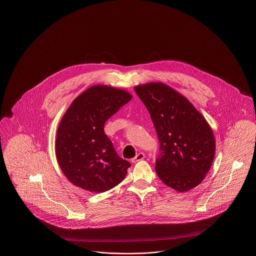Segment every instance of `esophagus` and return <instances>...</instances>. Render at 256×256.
I'll return each mask as SVG.
<instances>
[{
	"label": "esophagus",
	"mask_w": 256,
	"mask_h": 256,
	"mask_svg": "<svg viewBox=\"0 0 256 256\" xmlns=\"http://www.w3.org/2000/svg\"><path fill=\"white\" fill-rule=\"evenodd\" d=\"M144 157H146L144 154H142V152H138V154H136V156L132 159V162H133V163H136L138 161L142 160Z\"/></svg>",
	"instance_id": "obj_1"
}]
</instances>
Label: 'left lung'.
<instances>
[{
	"instance_id": "obj_1",
	"label": "left lung",
	"mask_w": 256,
	"mask_h": 256,
	"mask_svg": "<svg viewBox=\"0 0 256 256\" xmlns=\"http://www.w3.org/2000/svg\"><path fill=\"white\" fill-rule=\"evenodd\" d=\"M159 138L155 170L169 188L188 191L202 182L216 152V140L204 116L170 86L150 82L135 87Z\"/></svg>"
}]
</instances>
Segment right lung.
Instances as JSON below:
<instances>
[{
  "instance_id": "obj_1",
  "label": "right lung",
  "mask_w": 256,
  "mask_h": 256,
  "mask_svg": "<svg viewBox=\"0 0 256 256\" xmlns=\"http://www.w3.org/2000/svg\"><path fill=\"white\" fill-rule=\"evenodd\" d=\"M131 99L125 90L94 86L70 104L57 129L55 152L61 170L72 184L101 193L124 180L131 164L116 154L104 126Z\"/></svg>"
}]
</instances>
